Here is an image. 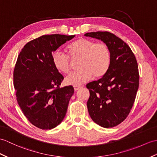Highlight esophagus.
I'll return each mask as SVG.
<instances>
[{
	"instance_id": "34e87169",
	"label": "esophagus",
	"mask_w": 157,
	"mask_h": 157,
	"mask_svg": "<svg viewBox=\"0 0 157 157\" xmlns=\"http://www.w3.org/2000/svg\"><path fill=\"white\" fill-rule=\"evenodd\" d=\"M74 90L75 91H78L79 89L81 88L82 86H74Z\"/></svg>"
}]
</instances>
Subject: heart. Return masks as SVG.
Instances as JSON below:
<instances>
[{
    "instance_id": "obj_1",
    "label": "heart",
    "mask_w": 157,
    "mask_h": 157,
    "mask_svg": "<svg viewBox=\"0 0 157 157\" xmlns=\"http://www.w3.org/2000/svg\"><path fill=\"white\" fill-rule=\"evenodd\" d=\"M71 58L80 57L79 70L70 73L65 78L68 85L79 86L92 77L100 78L106 74L111 62V53L104 43H96L94 41L82 38L73 42L67 47ZM52 61L57 70L62 73H68L70 70V60L67 54L60 50L54 51Z\"/></svg>"
}]
</instances>
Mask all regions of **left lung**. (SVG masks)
<instances>
[{"mask_svg":"<svg viewBox=\"0 0 157 157\" xmlns=\"http://www.w3.org/2000/svg\"><path fill=\"white\" fill-rule=\"evenodd\" d=\"M86 37L101 40L111 53L106 74L87 83L90 96L87 101L93 121L104 128H112L124 120L132 108L139 86L136 57L121 39L107 31L87 33Z\"/></svg>","mask_w":157,"mask_h":157,"instance_id":"8db88e82","label":"left lung"}]
</instances>
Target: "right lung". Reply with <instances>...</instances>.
<instances>
[{"instance_id": "obj_1", "label": "right lung", "mask_w": 157, "mask_h": 157, "mask_svg": "<svg viewBox=\"0 0 157 157\" xmlns=\"http://www.w3.org/2000/svg\"><path fill=\"white\" fill-rule=\"evenodd\" d=\"M75 35H45L21 49L13 73L16 96L24 115L43 130L58 126L66 114L73 86L59 87L63 77L54 66L52 53Z\"/></svg>"}]
</instances>
